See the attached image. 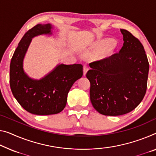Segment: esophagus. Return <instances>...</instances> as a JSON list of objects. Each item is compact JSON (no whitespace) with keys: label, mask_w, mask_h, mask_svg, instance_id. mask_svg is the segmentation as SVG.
<instances>
[{"label":"esophagus","mask_w":156,"mask_h":156,"mask_svg":"<svg viewBox=\"0 0 156 156\" xmlns=\"http://www.w3.org/2000/svg\"><path fill=\"white\" fill-rule=\"evenodd\" d=\"M88 69L89 68H88V66L87 65H84V66H83V75H86V74L88 70Z\"/></svg>","instance_id":"1"}]
</instances>
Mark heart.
<instances>
[{
    "label": "heart",
    "mask_w": 156,
    "mask_h": 156,
    "mask_svg": "<svg viewBox=\"0 0 156 156\" xmlns=\"http://www.w3.org/2000/svg\"><path fill=\"white\" fill-rule=\"evenodd\" d=\"M100 45L102 46H107V45H111V47H113L114 41L112 40H105L100 43Z\"/></svg>",
    "instance_id": "b5f03b06"
}]
</instances>
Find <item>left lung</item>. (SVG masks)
<instances>
[{
    "label": "left lung",
    "mask_w": 156,
    "mask_h": 156,
    "mask_svg": "<svg viewBox=\"0 0 156 156\" xmlns=\"http://www.w3.org/2000/svg\"><path fill=\"white\" fill-rule=\"evenodd\" d=\"M123 46L119 53L93 61L86 73L94 108L105 116L129 113L146 94L149 63L138 38L121 29Z\"/></svg>",
    "instance_id": "8db88e82"
}]
</instances>
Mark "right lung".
<instances>
[{"instance_id": "add662e5", "label": "right lung", "mask_w": 156, "mask_h": 156, "mask_svg": "<svg viewBox=\"0 0 156 156\" xmlns=\"http://www.w3.org/2000/svg\"><path fill=\"white\" fill-rule=\"evenodd\" d=\"M51 26L37 24L26 32L11 59L9 84L12 94L23 109L35 115L61 112L66 105L69 90L83 75L81 64H61L40 80H31L23 70V59L32 37L51 34Z\"/></svg>"}]
</instances>
